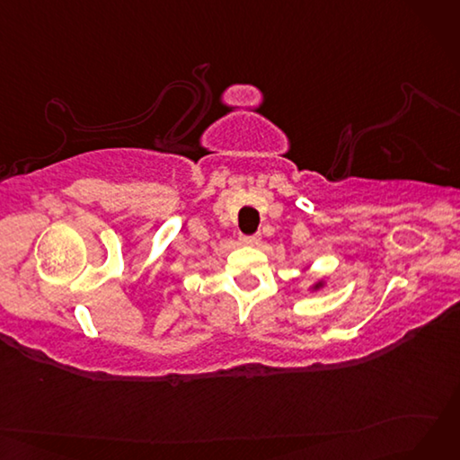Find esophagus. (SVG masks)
Masks as SVG:
<instances>
[{"instance_id": "34e87169", "label": "esophagus", "mask_w": 460, "mask_h": 460, "mask_svg": "<svg viewBox=\"0 0 460 460\" xmlns=\"http://www.w3.org/2000/svg\"><path fill=\"white\" fill-rule=\"evenodd\" d=\"M241 243H243V245H247V247H257L259 243H261V237H259V235H252V237H241Z\"/></svg>"}]
</instances>
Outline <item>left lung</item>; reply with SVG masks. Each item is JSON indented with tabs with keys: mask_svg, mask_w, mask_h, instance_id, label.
<instances>
[{
	"mask_svg": "<svg viewBox=\"0 0 460 460\" xmlns=\"http://www.w3.org/2000/svg\"><path fill=\"white\" fill-rule=\"evenodd\" d=\"M324 287H326V280H324V279H318L316 282H312L308 290H310V292H318V290H322Z\"/></svg>",
	"mask_w": 460,
	"mask_h": 460,
	"instance_id": "8db88e82",
	"label": "left lung"
}]
</instances>
